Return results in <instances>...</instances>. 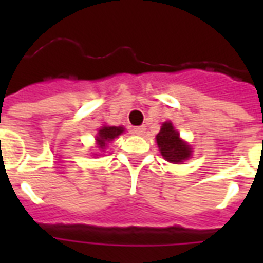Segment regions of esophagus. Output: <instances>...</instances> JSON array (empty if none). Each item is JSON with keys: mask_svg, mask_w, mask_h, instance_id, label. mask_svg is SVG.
<instances>
[{"mask_svg": "<svg viewBox=\"0 0 263 263\" xmlns=\"http://www.w3.org/2000/svg\"><path fill=\"white\" fill-rule=\"evenodd\" d=\"M144 131H146V128L143 125H140V127H134L132 128V134H135V135H143Z\"/></svg>", "mask_w": 263, "mask_h": 263, "instance_id": "esophagus-1", "label": "esophagus"}]
</instances>
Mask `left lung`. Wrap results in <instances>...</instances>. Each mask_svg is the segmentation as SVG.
I'll return each instance as SVG.
<instances>
[{"instance_id": "left-lung-1", "label": "left lung", "mask_w": 263, "mask_h": 263, "mask_svg": "<svg viewBox=\"0 0 263 263\" xmlns=\"http://www.w3.org/2000/svg\"><path fill=\"white\" fill-rule=\"evenodd\" d=\"M157 144L165 160L172 164H180L191 156V147L180 139L179 132L172 123H164L160 134L157 135Z\"/></svg>"}]
</instances>
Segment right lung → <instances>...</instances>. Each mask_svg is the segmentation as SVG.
Returning <instances> with one entry per match:
<instances>
[{"mask_svg": "<svg viewBox=\"0 0 263 263\" xmlns=\"http://www.w3.org/2000/svg\"><path fill=\"white\" fill-rule=\"evenodd\" d=\"M124 131L123 127H102L99 129L98 136H97V142H98L99 147L103 148L106 146L107 142H110L115 138L121 134Z\"/></svg>", "mask_w": 263, "mask_h": 263, "instance_id": "right-lung-1", "label": "right lung"}]
</instances>
